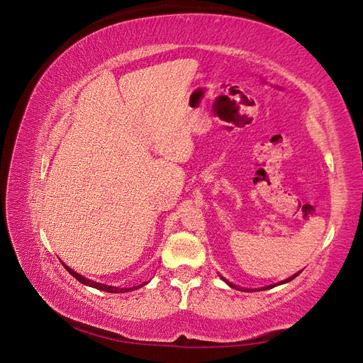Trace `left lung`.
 Segmentation results:
<instances>
[{
  "label": "left lung",
  "mask_w": 363,
  "mask_h": 363,
  "mask_svg": "<svg viewBox=\"0 0 363 363\" xmlns=\"http://www.w3.org/2000/svg\"><path fill=\"white\" fill-rule=\"evenodd\" d=\"M298 274H300V272H296V274H294V276H292V277H289V279H286V280H283V281H280V283H276V284H271V286H265V288H262V291H265V289H271V288H274V286H279V284H283V283H288V281H291L292 279H295L296 276H298ZM221 279H223V280H224V281H225V283L228 284V286H230V288H236V289H238V286H235V284H233V283H230V281H227V280H225L224 277H221ZM244 291H250V289H244ZM259 291H260V289H259Z\"/></svg>",
  "instance_id": "1"
}]
</instances>
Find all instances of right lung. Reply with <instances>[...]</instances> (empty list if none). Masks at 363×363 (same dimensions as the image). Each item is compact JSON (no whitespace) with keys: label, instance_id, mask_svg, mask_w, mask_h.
<instances>
[{"label":"right lung","instance_id":"1","mask_svg":"<svg viewBox=\"0 0 363 363\" xmlns=\"http://www.w3.org/2000/svg\"><path fill=\"white\" fill-rule=\"evenodd\" d=\"M63 267L67 268V271L71 274L72 277H75L77 280H79L80 283L86 284V286H91V288H95V289H100V291H104V292H111V294H121V292H128V291H135L138 289L139 286H144V284H147V281L144 284H139V286H133V288H118V286H107V284H103V283H96V281H92L89 279H84L83 276H80L79 272L72 271L69 267H67L63 263Z\"/></svg>","mask_w":363,"mask_h":363}]
</instances>
